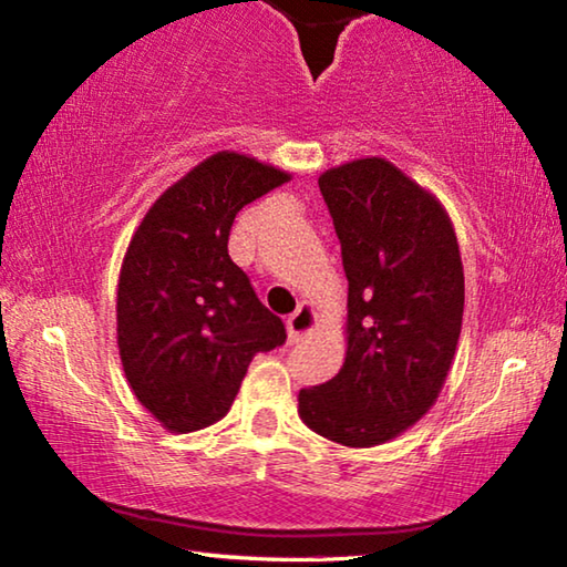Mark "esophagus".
Wrapping results in <instances>:
<instances>
[{"label":"esophagus","instance_id":"34e87169","mask_svg":"<svg viewBox=\"0 0 567 567\" xmlns=\"http://www.w3.org/2000/svg\"><path fill=\"white\" fill-rule=\"evenodd\" d=\"M315 310L307 302H302L297 310L287 318V332H290V340L292 342H300L305 334H310L315 328Z\"/></svg>","mask_w":567,"mask_h":567}]
</instances>
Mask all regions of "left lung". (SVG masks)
<instances>
[{"label":"left lung","mask_w":567,"mask_h":567,"mask_svg":"<svg viewBox=\"0 0 567 567\" xmlns=\"http://www.w3.org/2000/svg\"><path fill=\"white\" fill-rule=\"evenodd\" d=\"M348 277V354L300 390V417L348 447L405 433L445 385L463 328L465 277L445 207L382 157L322 172Z\"/></svg>","instance_id":"8db88e82"}]
</instances>
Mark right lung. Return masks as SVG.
I'll return each instance as SVG.
<instances>
[{"instance_id":"1","label":"right lung","mask_w":567,"mask_h":567,"mask_svg":"<svg viewBox=\"0 0 567 567\" xmlns=\"http://www.w3.org/2000/svg\"><path fill=\"white\" fill-rule=\"evenodd\" d=\"M287 179L217 152L162 192L132 235L117 287L120 358L134 395L172 433L223 420L255 354L287 340L227 252L239 209Z\"/></svg>"}]
</instances>
